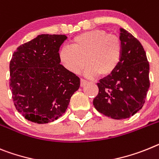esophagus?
I'll list each match as a JSON object with an SVG mask.
<instances>
[{"label":"esophagus","instance_id":"34e87169","mask_svg":"<svg viewBox=\"0 0 159 159\" xmlns=\"http://www.w3.org/2000/svg\"><path fill=\"white\" fill-rule=\"evenodd\" d=\"M87 84H88V81L85 80H83V79H81L80 80V86L81 87H84Z\"/></svg>","mask_w":159,"mask_h":159}]
</instances>
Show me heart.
<instances>
[{
  "mask_svg": "<svg viewBox=\"0 0 159 159\" xmlns=\"http://www.w3.org/2000/svg\"><path fill=\"white\" fill-rule=\"evenodd\" d=\"M71 47L64 46L58 53L59 63L72 74L84 68L87 77H107L114 72L120 63L122 46L120 39L103 30H93L77 35Z\"/></svg>",
  "mask_w": 159,
  "mask_h": 159,
  "instance_id": "b5f03b06",
  "label": "heart"
}]
</instances>
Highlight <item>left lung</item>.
I'll list each match as a JSON object with an SVG mask.
<instances>
[{
  "label": "left lung",
  "instance_id": "1",
  "mask_svg": "<svg viewBox=\"0 0 159 159\" xmlns=\"http://www.w3.org/2000/svg\"><path fill=\"white\" fill-rule=\"evenodd\" d=\"M122 54L114 72L100 80L93 105L99 112L115 120L129 118L142 108L150 88V65L140 42L120 29Z\"/></svg>",
  "mask_w": 159,
  "mask_h": 159
}]
</instances>
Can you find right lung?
I'll return each mask as SVG.
<instances>
[{
	"label": "right lung",
	"instance_id": "right-lung-1",
	"mask_svg": "<svg viewBox=\"0 0 159 159\" xmlns=\"http://www.w3.org/2000/svg\"><path fill=\"white\" fill-rule=\"evenodd\" d=\"M62 34H40L13 53L9 63V86L14 105L30 121L46 124L66 112L80 79L60 64Z\"/></svg>",
	"mask_w": 159,
	"mask_h": 159
}]
</instances>
